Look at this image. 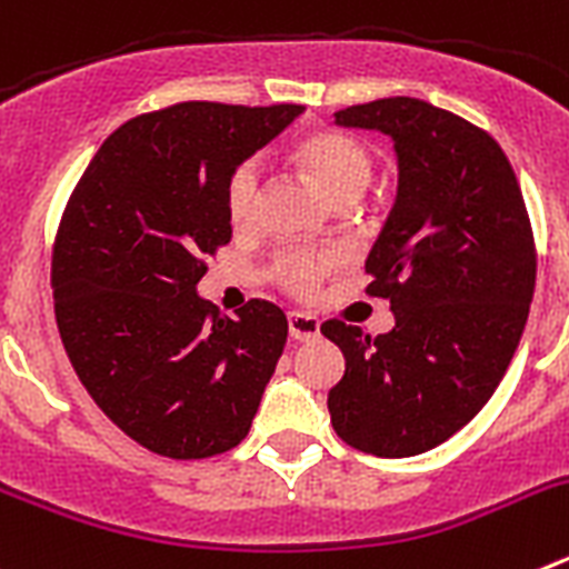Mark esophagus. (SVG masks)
Segmentation results:
<instances>
[{"label":"esophagus","instance_id":"esophagus-1","mask_svg":"<svg viewBox=\"0 0 569 569\" xmlns=\"http://www.w3.org/2000/svg\"><path fill=\"white\" fill-rule=\"evenodd\" d=\"M288 328L296 341H310L319 336V319L310 313H301V310H293V313H288Z\"/></svg>","mask_w":569,"mask_h":569}]
</instances>
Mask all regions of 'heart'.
<instances>
[{"instance_id":"b5f03b06","label":"heart","mask_w":569,"mask_h":569,"mask_svg":"<svg viewBox=\"0 0 569 569\" xmlns=\"http://www.w3.org/2000/svg\"><path fill=\"white\" fill-rule=\"evenodd\" d=\"M296 159L316 188L328 196L330 202L359 199L373 179V156L359 139L339 133V130H319L305 136L296 148ZM261 164L256 159H244L233 168L224 182V213L236 230L253 224L259 208ZM336 264L333 256L313 253L305 248L281 250L273 259V279L281 288L296 296H310L319 288L321 276Z\"/></svg>"}]
</instances>
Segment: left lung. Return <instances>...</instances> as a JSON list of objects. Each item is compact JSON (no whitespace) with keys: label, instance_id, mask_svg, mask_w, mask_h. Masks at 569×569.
I'll return each instance as SVG.
<instances>
[{"label":"left lung","instance_id":"8db88e82","mask_svg":"<svg viewBox=\"0 0 569 569\" xmlns=\"http://www.w3.org/2000/svg\"><path fill=\"white\" fill-rule=\"evenodd\" d=\"M336 124L393 139L399 196L365 261L396 328L321 325L345 353L330 421L361 453L405 459L459 433L505 379L536 288L530 216L499 142L450 110L376 99Z\"/></svg>","mask_w":569,"mask_h":569}]
</instances>
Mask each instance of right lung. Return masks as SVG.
I'll use <instances>...</instances> for the list:
<instances>
[{
	"label": "right lung",
	"mask_w": 569,
	"mask_h": 569,
	"mask_svg": "<svg viewBox=\"0 0 569 569\" xmlns=\"http://www.w3.org/2000/svg\"><path fill=\"white\" fill-rule=\"evenodd\" d=\"M182 102L104 139L68 199L50 261L68 359L122 433L168 459L248 436L288 319L250 299L222 316L196 284L230 241L224 182L301 113Z\"/></svg>",
	"instance_id": "right-lung-1"
}]
</instances>
